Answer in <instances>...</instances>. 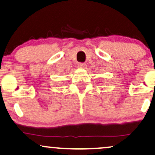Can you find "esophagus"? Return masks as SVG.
Masks as SVG:
<instances>
[{
    "mask_svg": "<svg viewBox=\"0 0 155 155\" xmlns=\"http://www.w3.org/2000/svg\"><path fill=\"white\" fill-rule=\"evenodd\" d=\"M78 67L82 68H84L86 67V63H79V64H78Z\"/></svg>",
    "mask_w": 155,
    "mask_h": 155,
    "instance_id": "1",
    "label": "esophagus"
}]
</instances>
